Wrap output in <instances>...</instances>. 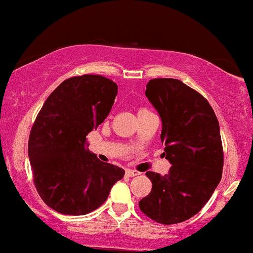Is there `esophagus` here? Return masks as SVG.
<instances>
[{
  "label": "esophagus",
  "mask_w": 253,
  "mask_h": 253,
  "mask_svg": "<svg viewBox=\"0 0 253 253\" xmlns=\"http://www.w3.org/2000/svg\"><path fill=\"white\" fill-rule=\"evenodd\" d=\"M138 175H140V172H139V171L132 170V169H127V170H126V176H128V177H134V176H138Z\"/></svg>",
  "instance_id": "obj_1"
}]
</instances>
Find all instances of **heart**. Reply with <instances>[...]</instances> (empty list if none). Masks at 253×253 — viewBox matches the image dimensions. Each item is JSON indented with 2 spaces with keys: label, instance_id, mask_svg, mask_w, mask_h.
Returning <instances> with one entry per match:
<instances>
[{
  "label": "heart",
  "instance_id": "heart-1",
  "mask_svg": "<svg viewBox=\"0 0 253 253\" xmlns=\"http://www.w3.org/2000/svg\"><path fill=\"white\" fill-rule=\"evenodd\" d=\"M143 112H147V110H146V109H145V108H141V109H139L138 114H139V113H143Z\"/></svg>",
  "mask_w": 253,
  "mask_h": 253
}]
</instances>
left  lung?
<instances>
[{
  "label": "left lung",
  "mask_w": 253,
  "mask_h": 253,
  "mask_svg": "<svg viewBox=\"0 0 253 253\" xmlns=\"http://www.w3.org/2000/svg\"><path fill=\"white\" fill-rule=\"evenodd\" d=\"M145 95L162 119L168 175L147 171L151 193L139 201L145 215L172 225L190 219L211 199L222 176L219 121L208 101L175 78H155Z\"/></svg>",
  "instance_id": "8db88e82"
}]
</instances>
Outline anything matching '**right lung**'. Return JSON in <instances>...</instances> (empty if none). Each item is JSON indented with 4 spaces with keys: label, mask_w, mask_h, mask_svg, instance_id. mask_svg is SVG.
I'll return each instance as SVG.
<instances>
[{
    "label": "right lung",
    "mask_w": 253,
    "mask_h": 253,
    "mask_svg": "<svg viewBox=\"0 0 253 253\" xmlns=\"http://www.w3.org/2000/svg\"><path fill=\"white\" fill-rule=\"evenodd\" d=\"M117 94V83L100 75L68 78L51 92L32 126L28 157L34 185L58 213L95 211L125 175L86 149V135L108 117Z\"/></svg>",
    "instance_id": "1"
}]
</instances>
